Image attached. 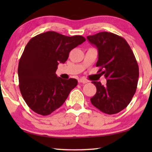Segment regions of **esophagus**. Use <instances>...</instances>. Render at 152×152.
Segmentation results:
<instances>
[{"instance_id":"34e87169","label":"esophagus","mask_w":152,"mask_h":152,"mask_svg":"<svg viewBox=\"0 0 152 152\" xmlns=\"http://www.w3.org/2000/svg\"><path fill=\"white\" fill-rule=\"evenodd\" d=\"M78 82L79 83H83V84H86V83L88 82V81L86 80V79H84V78H80V79H79V80H78Z\"/></svg>"}]
</instances>
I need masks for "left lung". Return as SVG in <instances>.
Instances as JSON below:
<instances>
[{
	"mask_svg": "<svg viewBox=\"0 0 152 152\" xmlns=\"http://www.w3.org/2000/svg\"><path fill=\"white\" fill-rule=\"evenodd\" d=\"M87 39L98 51L96 66L104 75L107 84L92 82L97 92L91 98L92 104L111 115L127 107L136 91L139 68L136 57L125 39L111 32H102Z\"/></svg>",
	"mask_w": 152,
	"mask_h": 152,
	"instance_id": "1",
	"label": "left lung"
}]
</instances>
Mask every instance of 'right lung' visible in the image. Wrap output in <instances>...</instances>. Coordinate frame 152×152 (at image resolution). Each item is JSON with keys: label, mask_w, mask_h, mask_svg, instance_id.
Returning <instances> with one entry per match:
<instances>
[{"label": "right lung", "mask_w": 152, "mask_h": 152, "mask_svg": "<svg viewBox=\"0 0 152 152\" xmlns=\"http://www.w3.org/2000/svg\"><path fill=\"white\" fill-rule=\"evenodd\" d=\"M86 41L82 36L67 37L49 31L33 37L19 60V88L33 111L48 115L64 103L77 85L73 78L64 80L56 75L59 63L64 64L70 52Z\"/></svg>", "instance_id": "obj_1"}]
</instances>
